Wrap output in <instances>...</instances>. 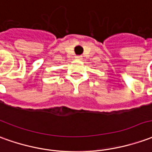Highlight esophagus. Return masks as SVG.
Instances as JSON below:
<instances>
[{"label": "esophagus", "mask_w": 152, "mask_h": 152, "mask_svg": "<svg viewBox=\"0 0 152 152\" xmlns=\"http://www.w3.org/2000/svg\"><path fill=\"white\" fill-rule=\"evenodd\" d=\"M75 58H76V60H80V59H82V56H76L75 57Z\"/></svg>", "instance_id": "obj_1"}]
</instances>
